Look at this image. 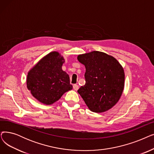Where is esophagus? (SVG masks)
<instances>
[{
  "instance_id": "esophagus-1",
  "label": "esophagus",
  "mask_w": 154,
  "mask_h": 154,
  "mask_svg": "<svg viewBox=\"0 0 154 154\" xmlns=\"http://www.w3.org/2000/svg\"><path fill=\"white\" fill-rule=\"evenodd\" d=\"M73 88L75 91H77L79 89V85L77 84H74L73 85Z\"/></svg>"
}]
</instances>
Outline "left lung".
I'll use <instances>...</instances> for the list:
<instances>
[{"label":"left lung","mask_w":154,"mask_h":154,"mask_svg":"<svg viewBox=\"0 0 154 154\" xmlns=\"http://www.w3.org/2000/svg\"><path fill=\"white\" fill-rule=\"evenodd\" d=\"M77 60L85 67V84L78 93L91 111L103 112L110 109L123 91L122 66L115 58L98 51L79 55Z\"/></svg>","instance_id":"left-lung-1"}]
</instances>
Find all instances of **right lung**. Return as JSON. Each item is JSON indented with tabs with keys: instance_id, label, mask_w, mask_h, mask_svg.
I'll return each instance as SVG.
<instances>
[{
	"instance_id": "right-lung-1",
	"label": "right lung",
	"mask_w": 154,
	"mask_h": 154,
	"mask_svg": "<svg viewBox=\"0 0 154 154\" xmlns=\"http://www.w3.org/2000/svg\"><path fill=\"white\" fill-rule=\"evenodd\" d=\"M65 60L57 51H52L28 72L26 84L31 94L39 102L50 105L72 89L70 77L62 69Z\"/></svg>"
}]
</instances>
